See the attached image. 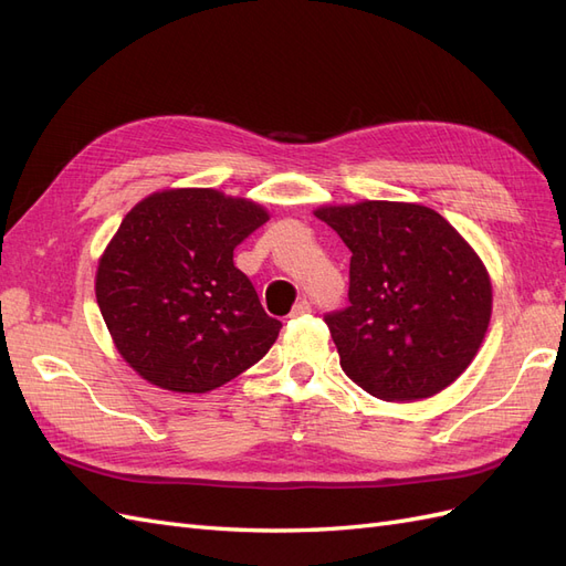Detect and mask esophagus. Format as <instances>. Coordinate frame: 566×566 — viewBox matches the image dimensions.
<instances>
[{
  "label": "esophagus",
  "instance_id": "1",
  "mask_svg": "<svg viewBox=\"0 0 566 566\" xmlns=\"http://www.w3.org/2000/svg\"><path fill=\"white\" fill-rule=\"evenodd\" d=\"M310 312H312V304L306 302V300H300V302L293 306V314H290V316L297 318V316H304V314H310Z\"/></svg>",
  "mask_w": 566,
  "mask_h": 566
}]
</instances>
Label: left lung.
Returning a JSON list of instances; mask_svg holds the SVG:
<instances>
[{"label": "left lung", "mask_w": 566, "mask_h": 566, "mask_svg": "<svg viewBox=\"0 0 566 566\" xmlns=\"http://www.w3.org/2000/svg\"><path fill=\"white\" fill-rule=\"evenodd\" d=\"M314 214L352 250L349 306L325 314L342 370L385 401L455 382L482 347L493 302L465 238L416 202L323 205Z\"/></svg>", "instance_id": "8db88e82"}]
</instances>
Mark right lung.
Returning <instances> with one entry per match:
<instances>
[{"instance_id": "1", "label": "right lung", "mask_w": 566, "mask_h": 566, "mask_svg": "<svg viewBox=\"0 0 566 566\" xmlns=\"http://www.w3.org/2000/svg\"><path fill=\"white\" fill-rule=\"evenodd\" d=\"M264 221L262 205L214 188H167L127 212L98 260L96 302L144 380L205 394L271 349L281 321L233 266L235 245Z\"/></svg>"}]
</instances>
